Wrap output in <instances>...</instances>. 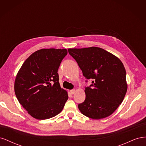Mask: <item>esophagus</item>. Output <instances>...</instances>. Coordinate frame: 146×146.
I'll list each match as a JSON object with an SVG mask.
<instances>
[{"label":"esophagus","mask_w":146,"mask_h":146,"mask_svg":"<svg viewBox=\"0 0 146 146\" xmlns=\"http://www.w3.org/2000/svg\"><path fill=\"white\" fill-rule=\"evenodd\" d=\"M75 92H76V90H70V93L71 94H74L75 93Z\"/></svg>","instance_id":"obj_1"}]
</instances>
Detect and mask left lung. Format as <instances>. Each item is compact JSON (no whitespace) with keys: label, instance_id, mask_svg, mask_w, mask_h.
<instances>
[{"label":"left lung","instance_id":"8db88e82","mask_svg":"<svg viewBox=\"0 0 146 146\" xmlns=\"http://www.w3.org/2000/svg\"><path fill=\"white\" fill-rule=\"evenodd\" d=\"M87 80L86 98L78 107L88 117L100 119L111 115L121 104L127 90L126 72L122 61L103 48H69ZM87 82V81H86Z\"/></svg>","mask_w":146,"mask_h":146}]
</instances>
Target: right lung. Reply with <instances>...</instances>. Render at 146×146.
<instances>
[{
    "instance_id": "add662e5",
    "label": "right lung",
    "mask_w": 146,
    "mask_h": 146,
    "mask_svg": "<svg viewBox=\"0 0 146 146\" xmlns=\"http://www.w3.org/2000/svg\"><path fill=\"white\" fill-rule=\"evenodd\" d=\"M67 54L65 48L38 50L24 61L17 72L16 96L33 117L44 120L63 110L68 95L60 87L58 69Z\"/></svg>"
}]
</instances>
